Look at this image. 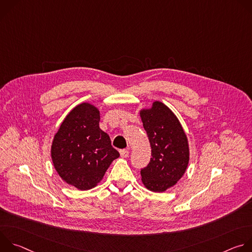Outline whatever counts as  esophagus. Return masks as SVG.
Wrapping results in <instances>:
<instances>
[{
    "mask_svg": "<svg viewBox=\"0 0 252 252\" xmlns=\"http://www.w3.org/2000/svg\"><path fill=\"white\" fill-rule=\"evenodd\" d=\"M128 154H129V152H128L127 150H121V151H120L121 158H127V157H128Z\"/></svg>",
    "mask_w": 252,
    "mask_h": 252,
    "instance_id": "1",
    "label": "esophagus"
}]
</instances>
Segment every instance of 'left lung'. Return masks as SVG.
Here are the masks:
<instances>
[{"mask_svg": "<svg viewBox=\"0 0 252 252\" xmlns=\"http://www.w3.org/2000/svg\"><path fill=\"white\" fill-rule=\"evenodd\" d=\"M139 115L153 157L148 166L140 170L141 182L149 190L163 192L173 187L188 168V137L176 116L160 101H154L151 109L141 110Z\"/></svg>", "mask_w": 252, "mask_h": 252, "instance_id": "1", "label": "left lung"}]
</instances>
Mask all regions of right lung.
I'll return each mask as SVG.
<instances>
[{
  "label": "right lung",
  "instance_id": "add662e5",
  "mask_svg": "<svg viewBox=\"0 0 252 252\" xmlns=\"http://www.w3.org/2000/svg\"><path fill=\"white\" fill-rule=\"evenodd\" d=\"M99 111L89 102L78 104L64 118L54 136V166L67 185L91 189L101 181L113 160L120 157L109 134L99 128Z\"/></svg>",
  "mask_w": 252,
  "mask_h": 252
}]
</instances>
